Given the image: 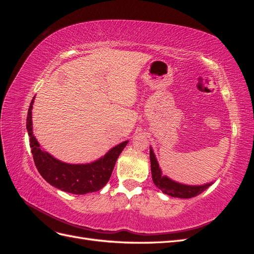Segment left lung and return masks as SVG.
Returning <instances> with one entry per match:
<instances>
[{"label":"left lung","mask_w":254,"mask_h":254,"mask_svg":"<svg viewBox=\"0 0 254 254\" xmlns=\"http://www.w3.org/2000/svg\"><path fill=\"white\" fill-rule=\"evenodd\" d=\"M149 157L152 181L158 189H160L164 194L168 196L177 198H191L201 194L203 190H205L212 184L206 183L203 184V186H187V184L176 182L168 178V177L162 175V172H161V168L159 167V163L151 147L149 150Z\"/></svg>","instance_id":"left-lung-1"}]
</instances>
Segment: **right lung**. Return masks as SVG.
I'll list each match as a JSON object with an SVG mask.
<instances>
[{
	"label": "right lung",
	"instance_id": "add662e5",
	"mask_svg": "<svg viewBox=\"0 0 254 254\" xmlns=\"http://www.w3.org/2000/svg\"><path fill=\"white\" fill-rule=\"evenodd\" d=\"M34 98L28 108L26 128L29 135L34 162L38 172L51 186L75 195L93 193L104 188L109 181L115 162L125 148L128 141L122 142L111 148L106 155L88 164H68L54 158L49 152L41 150L33 134L32 109Z\"/></svg>",
	"mask_w": 254,
	"mask_h": 254
}]
</instances>
